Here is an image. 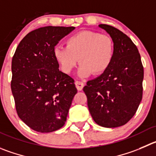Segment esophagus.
I'll return each mask as SVG.
<instances>
[{"label": "esophagus", "mask_w": 156, "mask_h": 156, "mask_svg": "<svg viewBox=\"0 0 156 156\" xmlns=\"http://www.w3.org/2000/svg\"><path fill=\"white\" fill-rule=\"evenodd\" d=\"M75 84H76V87L77 90H79V91L82 90L83 88V87H84V83L83 82H80V81H76Z\"/></svg>", "instance_id": "obj_1"}]
</instances>
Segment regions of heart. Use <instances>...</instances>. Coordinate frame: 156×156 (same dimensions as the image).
Masks as SVG:
<instances>
[{"label": "heart", "mask_w": 156, "mask_h": 156, "mask_svg": "<svg viewBox=\"0 0 156 156\" xmlns=\"http://www.w3.org/2000/svg\"><path fill=\"white\" fill-rule=\"evenodd\" d=\"M115 45L109 35L84 30L72 35L66 40V47L57 46L53 55L65 73H69L78 63V75L89 76L99 75L109 68L113 60Z\"/></svg>", "instance_id": "obj_1"}]
</instances>
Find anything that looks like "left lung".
Wrapping results in <instances>:
<instances>
[{
  "mask_svg": "<svg viewBox=\"0 0 156 156\" xmlns=\"http://www.w3.org/2000/svg\"><path fill=\"white\" fill-rule=\"evenodd\" d=\"M99 27L113 40L115 53L109 68L88 81L83 91L95 122L115 128L128 122L140 104L143 66L137 47L127 35L109 25Z\"/></svg>",
  "mask_w": 156,
  "mask_h": 156,
  "instance_id": "obj_1",
  "label": "left lung"
}]
</instances>
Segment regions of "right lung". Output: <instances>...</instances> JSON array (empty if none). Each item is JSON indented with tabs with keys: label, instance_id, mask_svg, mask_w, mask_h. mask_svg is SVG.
I'll use <instances>...</instances> for the list:
<instances>
[{
	"label": "right lung",
	"instance_id": "add662e5",
	"mask_svg": "<svg viewBox=\"0 0 156 156\" xmlns=\"http://www.w3.org/2000/svg\"><path fill=\"white\" fill-rule=\"evenodd\" d=\"M74 27L47 26L23 38L12 59L11 91L20 119L39 133L63 126L77 90L59 69L53 50Z\"/></svg>",
	"mask_w": 156,
	"mask_h": 156
}]
</instances>
